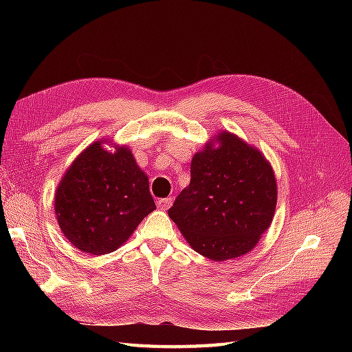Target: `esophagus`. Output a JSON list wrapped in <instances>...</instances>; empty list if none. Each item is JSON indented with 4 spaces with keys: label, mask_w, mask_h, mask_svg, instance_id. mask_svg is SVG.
Listing matches in <instances>:
<instances>
[{
    "label": "esophagus",
    "mask_w": 352,
    "mask_h": 352,
    "mask_svg": "<svg viewBox=\"0 0 352 352\" xmlns=\"http://www.w3.org/2000/svg\"><path fill=\"white\" fill-rule=\"evenodd\" d=\"M172 197L169 198H160L159 201H157V207L160 208V210H168V208L172 206Z\"/></svg>",
    "instance_id": "obj_1"
}]
</instances>
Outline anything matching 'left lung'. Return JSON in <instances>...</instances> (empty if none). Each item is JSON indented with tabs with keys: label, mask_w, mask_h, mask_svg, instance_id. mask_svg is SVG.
<instances>
[{
	"label": "left lung",
	"mask_w": 352,
	"mask_h": 352,
	"mask_svg": "<svg viewBox=\"0 0 352 352\" xmlns=\"http://www.w3.org/2000/svg\"><path fill=\"white\" fill-rule=\"evenodd\" d=\"M275 206L271 163L236 134L221 131L192 157L190 183L168 214L201 256L226 261L258 243Z\"/></svg>",
	"instance_id": "1"
}]
</instances>
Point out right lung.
I'll return each mask as SVG.
<instances>
[{"instance_id": "right-lung-1", "label": "right lung", "mask_w": 352, "mask_h": 352, "mask_svg": "<svg viewBox=\"0 0 352 352\" xmlns=\"http://www.w3.org/2000/svg\"><path fill=\"white\" fill-rule=\"evenodd\" d=\"M110 140L89 145L57 186L54 210L58 227L80 251L102 256L129 241L155 203L148 175L130 148H104Z\"/></svg>"}]
</instances>
